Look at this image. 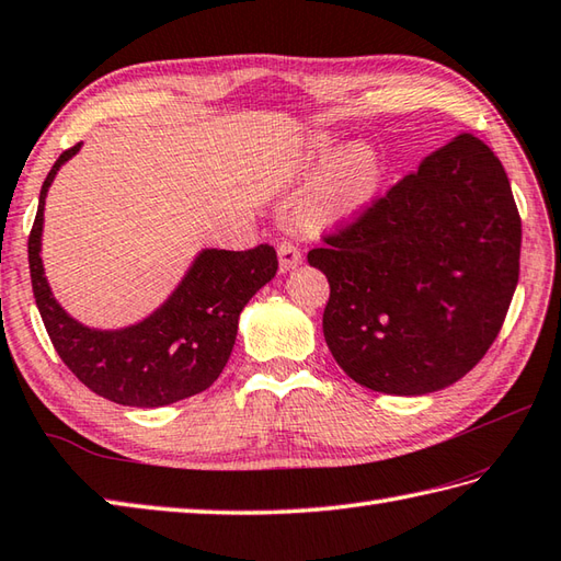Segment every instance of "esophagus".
I'll return each instance as SVG.
<instances>
[{
	"label": "esophagus",
	"instance_id": "obj_1",
	"mask_svg": "<svg viewBox=\"0 0 561 561\" xmlns=\"http://www.w3.org/2000/svg\"><path fill=\"white\" fill-rule=\"evenodd\" d=\"M277 252H279L282 270H294L296 265H301V250L296 248L294 243H289V240H284V243H279Z\"/></svg>",
	"mask_w": 561,
	"mask_h": 561
}]
</instances>
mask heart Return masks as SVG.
<instances>
[{
    "label": "heart",
    "instance_id": "1",
    "mask_svg": "<svg viewBox=\"0 0 561 561\" xmlns=\"http://www.w3.org/2000/svg\"><path fill=\"white\" fill-rule=\"evenodd\" d=\"M335 142L321 136L313 142V152L318 158H328L333 152ZM379 160L375 150L367 146H353L340 152L331 168L323 174V180L316 184L306 211L316 221H343L359 214L369 206L379 190Z\"/></svg>",
    "mask_w": 561,
    "mask_h": 561
}]
</instances>
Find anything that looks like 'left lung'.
<instances>
[{"label": "left lung", "mask_w": 561, "mask_h": 561, "mask_svg": "<svg viewBox=\"0 0 561 561\" xmlns=\"http://www.w3.org/2000/svg\"><path fill=\"white\" fill-rule=\"evenodd\" d=\"M331 296L323 335L350 379L421 397L496 340L520 272V214L484 140L459 134L309 252Z\"/></svg>", "instance_id": "left-lung-1"}]
</instances>
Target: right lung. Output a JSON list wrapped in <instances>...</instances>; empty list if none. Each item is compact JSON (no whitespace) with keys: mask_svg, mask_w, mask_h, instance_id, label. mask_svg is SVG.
I'll use <instances>...</instances> for the list:
<instances>
[{"mask_svg":"<svg viewBox=\"0 0 561 561\" xmlns=\"http://www.w3.org/2000/svg\"><path fill=\"white\" fill-rule=\"evenodd\" d=\"M77 150L80 142L50 168L28 236L31 287L55 353L87 389L121 405L158 409L194 397L224 371L236 345L240 311L277 274V252L272 245L202 250L180 287L146 321L121 331L77 323L53 299L41 262L48 186Z\"/></svg>","mask_w":561,"mask_h":561,"instance_id":"add662e5","label":"right lung"}]
</instances>
